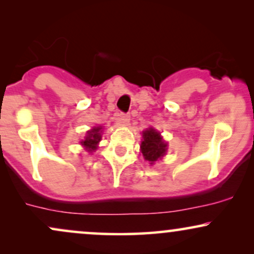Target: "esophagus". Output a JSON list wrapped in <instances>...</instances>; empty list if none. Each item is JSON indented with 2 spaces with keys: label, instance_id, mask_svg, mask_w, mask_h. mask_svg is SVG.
Returning <instances> with one entry per match:
<instances>
[{
  "label": "esophagus",
  "instance_id": "1",
  "mask_svg": "<svg viewBox=\"0 0 254 254\" xmlns=\"http://www.w3.org/2000/svg\"><path fill=\"white\" fill-rule=\"evenodd\" d=\"M116 122H117L118 124H122V125L129 124L130 116L127 114H123V112H118V114L116 115Z\"/></svg>",
  "mask_w": 254,
  "mask_h": 254
}]
</instances>
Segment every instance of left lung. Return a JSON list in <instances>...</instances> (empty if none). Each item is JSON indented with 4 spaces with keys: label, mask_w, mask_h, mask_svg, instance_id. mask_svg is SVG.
<instances>
[{
    "label": "left lung",
    "mask_w": 254,
    "mask_h": 254,
    "mask_svg": "<svg viewBox=\"0 0 254 254\" xmlns=\"http://www.w3.org/2000/svg\"><path fill=\"white\" fill-rule=\"evenodd\" d=\"M142 154L144 160L150 162V164L161 158L167 150V144L163 142L160 132L150 127L143 132V142L140 144Z\"/></svg>",
    "instance_id": "left-lung-1"
}]
</instances>
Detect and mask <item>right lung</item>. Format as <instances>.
<instances>
[{
  "instance_id": "add662e5",
  "label": "right lung",
  "mask_w": 254,
  "mask_h": 254,
  "mask_svg": "<svg viewBox=\"0 0 254 254\" xmlns=\"http://www.w3.org/2000/svg\"><path fill=\"white\" fill-rule=\"evenodd\" d=\"M100 129H102V127H93L92 130L87 132V136L85 140L81 142V144L84 145L88 151H93L97 149V144L99 143L100 138H102V136H100Z\"/></svg>"
}]
</instances>
